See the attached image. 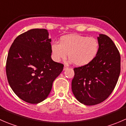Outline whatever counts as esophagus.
I'll list each match as a JSON object with an SVG mask.
<instances>
[{"label":"esophagus","mask_w":126,"mask_h":126,"mask_svg":"<svg viewBox=\"0 0 126 126\" xmlns=\"http://www.w3.org/2000/svg\"><path fill=\"white\" fill-rule=\"evenodd\" d=\"M68 66H64V68H63V70H66V69H68Z\"/></svg>","instance_id":"34e87169"}]
</instances>
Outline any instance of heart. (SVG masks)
<instances>
[{
	"label": "heart",
	"mask_w": 126,
	"mask_h": 126,
	"mask_svg": "<svg viewBox=\"0 0 126 126\" xmlns=\"http://www.w3.org/2000/svg\"><path fill=\"white\" fill-rule=\"evenodd\" d=\"M99 50L97 40L93 37L72 34L62 36L60 43L54 42L51 44L53 59L56 62L68 57L78 66L87 65L97 55Z\"/></svg>",
	"instance_id": "b5f03b06"
}]
</instances>
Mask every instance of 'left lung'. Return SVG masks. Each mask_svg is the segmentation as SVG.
I'll return each mask as SVG.
<instances>
[{"label": "left lung", "mask_w": 126, "mask_h": 126, "mask_svg": "<svg viewBox=\"0 0 126 126\" xmlns=\"http://www.w3.org/2000/svg\"><path fill=\"white\" fill-rule=\"evenodd\" d=\"M97 39L99 50L94 59L87 65L74 68L72 93L86 105H96L107 99L120 74V54L113 41L103 34Z\"/></svg>", "instance_id": "1"}]
</instances>
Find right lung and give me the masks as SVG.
Returning a JSON list of instances; mask_svg holds the SVG:
<instances>
[{
	"label": "right lung",
	"instance_id": "1",
	"mask_svg": "<svg viewBox=\"0 0 126 126\" xmlns=\"http://www.w3.org/2000/svg\"><path fill=\"white\" fill-rule=\"evenodd\" d=\"M51 39L46 29H34L19 35L9 50L6 73L10 86L25 102L47 98L54 80L63 69L51 58Z\"/></svg>",
	"mask_w": 126,
	"mask_h": 126
}]
</instances>
